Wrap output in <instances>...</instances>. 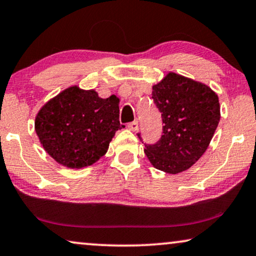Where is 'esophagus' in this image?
<instances>
[{
  "mask_svg": "<svg viewBox=\"0 0 256 256\" xmlns=\"http://www.w3.org/2000/svg\"><path fill=\"white\" fill-rule=\"evenodd\" d=\"M128 128H130L131 131H134V132L137 131V130H138V122L134 120V122H128Z\"/></svg>",
  "mask_w": 256,
  "mask_h": 256,
  "instance_id": "esophagus-1",
  "label": "esophagus"
}]
</instances>
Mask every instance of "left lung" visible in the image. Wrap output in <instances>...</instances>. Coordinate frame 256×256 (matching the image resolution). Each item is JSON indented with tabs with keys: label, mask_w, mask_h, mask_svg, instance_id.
<instances>
[{
	"label": "left lung",
	"mask_w": 256,
	"mask_h": 256,
	"mask_svg": "<svg viewBox=\"0 0 256 256\" xmlns=\"http://www.w3.org/2000/svg\"><path fill=\"white\" fill-rule=\"evenodd\" d=\"M152 98L162 112V134L156 144H145V154L160 171H186L212 140L220 120L219 98L207 85L174 72L153 85Z\"/></svg>",
	"instance_id": "obj_1"
}]
</instances>
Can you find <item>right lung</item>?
<instances>
[{
    "label": "right lung",
    "instance_id": "right-lung-1",
    "mask_svg": "<svg viewBox=\"0 0 256 256\" xmlns=\"http://www.w3.org/2000/svg\"><path fill=\"white\" fill-rule=\"evenodd\" d=\"M119 100L100 98L94 90L71 86L50 100L35 119L48 154L70 168L92 165L106 153L119 122Z\"/></svg>",
    "mask_w": 256,
    "mask_h": 256
}]
</instances>
